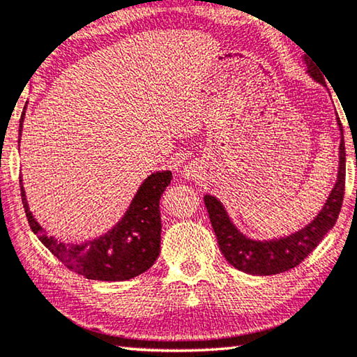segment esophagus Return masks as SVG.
<instances>
[{
  "label": "esophagus",
  "instance_id": "obj_1",
  "mask_svg": "<svg viewBox=\"0 0 357 357\" xmlns=\"http://www.w3.org/2000/svg\"><path fill=\"white\" fill-rule=\"evenodd\" d=\"M196 171H197V166L196 165H188L184 166V171H183V176L184 178H194L196 176Z\"/></svg>",
  "mask_w": 357,
  "mask_h": 357
}]
</instances>
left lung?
<instances>
[{"label": "left lung", "mask_w": 357, "mask_h": 357, "mask_svg": "<svg viewBox=\"0 0 357 357\" xmlns=\"http://www.w3.org/2000/svg\"><path fill=\"white\" fill-rule=\"evenodd\" d=\"M302 60L307 66V73L310 75L313 82L320 83L321 86L326 88L325 78L321 76V70H318V66H315L317 63L313 65L305 55H303ZM336 123H338L340 129V161L336 183L331 188L330 196L326 197L321 211L301 230L271 240L250 238L235 227V223L228 217L223 204L217 197L211 196V194L204 196V202H206L208 218H211L212 228L215 231L218 246H220V251L225 256V259L234 268L253 275L286 273V271L301 264L317 248L323 236L335 227L341 206H343L346 176L344 135L340 117H336Z\"/></svg>", "instance_id": "left-lung-1"}]
</instances>
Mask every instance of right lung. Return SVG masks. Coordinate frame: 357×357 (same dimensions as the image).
<instances>
[{"instance_id": "1", "label": "right lung", "mask_w": 357, "mask_h": 357, "mask_svg": "<svg viewBox=\"0 0 357 357\" xmlns=\"http://www.w3.org/2000/svg\"><path fill=\"white\" fill-rule=\"evenodd\" d=\"M22 112L19 121V135L22 132ZM171 171H155L135 192L129 208L121 220L106 234L83 243H63L55 236H49L39 225L26 199L21 184V197L31 230L39 236L50 253L56 256L70 271L82 274L93 281H129L150 269L160 255L161 217L160 199L171 183Z\"/></svg>"}]
</instances>
